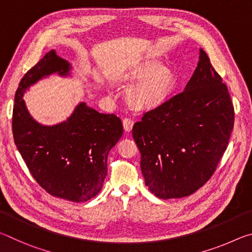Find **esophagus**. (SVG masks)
I'll list each match as a JSON object with an SVG mask.
<instances>
[{
    "label": "esophagus",
    "mask_w": 252,
    "mask_h": 252,
    "mask_svg": "<svg viewBox=\"0 0 252 252\" xmlns=\"http://www.w3.org/2000/svg\"><path fill=\"white\" fill-rule=\"evenodd\" d=\"M122 123H123V127H125V130H126V132H130V131L132 130V126H133V123H134V122L132 121L131 119L126 118V119H123Z\"/></svg>",
    "instance_id": "1"
}]
</instances>
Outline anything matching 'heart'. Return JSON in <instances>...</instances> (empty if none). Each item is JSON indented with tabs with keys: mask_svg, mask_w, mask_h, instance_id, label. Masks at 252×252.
<instances>
[{
	"mask_svg": "<svg viewBox=\"0 0 252 252\" xmlns=\"http://www.w3.org/2000/svg\"><path fill=\"white\" fill-rule=\"evenodd\" d=\"M122 80L132 84L126 92L127 102L135 109L152 110L171 97L179 84V74L158 60H146L127 70Z\"/></svg>",
	"mask_w": 252,
	"mask_h": 252,
	"instance_id": "heart-1",
	"label": "heart"
}]
</instances>
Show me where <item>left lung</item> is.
<instances>
[{"mask_svg": "<svg viewBox=\"0 0 252 252\" xmlns=\"http://www.w3.org/2000/svg\"><path fill=\"white\" fill-rule=\"evenodd\" d=\"M227 85L202 49L183 92L144 113L132 135L141 153V171L161 199L192 194L215 172L233 129Z\"/></svg>", "mask_w": 252, "mask_h": 252, "instance_id": "8db88e82", "label": "left lung"}]
</instances>
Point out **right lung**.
Instances as JSON below:
<instances>
[{"label": "right lung", "instance_id": "1", "mask_svg": "<svg viewBox=\"0 0 252 252\" xmlns=\"http://www.w3.org/2000/svg\"><path fill=\"white\" fill-rule=\"evenodd\" d=\"M72 64L51 50L27 72L14 96V142L36 182L53 197L84 202L100 192L108 173V155L121 139L116 114H104L80 102L66 120L37 122L23 100L39 81L57 74L72 76Z\"/></svg>", "mask_w": 252, "mask_h": 252}]
</instances>
